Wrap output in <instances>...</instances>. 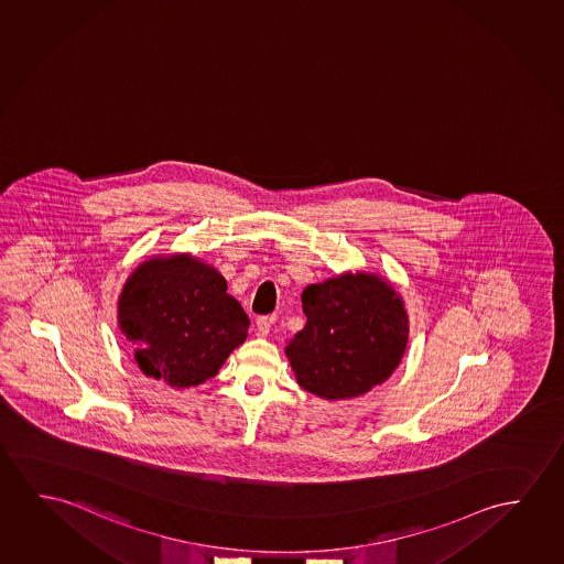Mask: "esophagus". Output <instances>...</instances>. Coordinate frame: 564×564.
Masks as SVG:
<instances>
[{
	"instance_id": "34e87169",
	"label": "esophagus",
	"mask_w": 564,
	"mask_h": 564,
	"mask_svg": "<svg viewBox=\"0 0 564 564\" xmlns=\"http://www.w3.org/2000/svg\"><path fill=\"white\" fill-rule=\"evenodd\" d=\"M256 326H258V336L265 338L269 334V329H271V318H269V316H260V318L256 321Z\"/></svg>"
}]
</instances>
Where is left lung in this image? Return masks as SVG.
Wrapping results in <instances>:
<instances>
[{"label": "left lung", "instance_id": "8db88e82", "mask_svg": "<svg viewBox=\"0 0 564 564\" xmlns=\"http://www.w3.org/2000/svg\"><path fill=\"white\" fill-rule=\"evenodd\" d=\"M301 301L306 326L285 351L304 390L354 399L389 379L408 339L406 311L392 286L347 273L306 286Z\"/></svg>", "mask_w": 564, "mask_h": 564}]
</instances>
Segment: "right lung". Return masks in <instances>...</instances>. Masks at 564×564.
<instances>
[{"instance_id":"obj_1","label":"right lung","mask_w":564,"mask_h":564,"mask_svg":"<svg viewBox=\"0 0 564 564\" xmlns=\"http://www.w3.org/2000/svg\"><path fill=\"white\" fill-rule=\"evenodd\" d=\"M119 326L142 373L197 387L240 346L250 318L217 269L189 256L144 261L122 289Z\"/></svg>"}]
</instances>
